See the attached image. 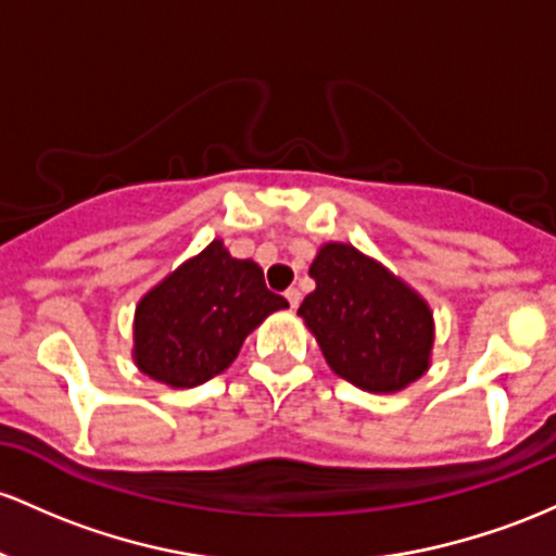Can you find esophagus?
<instances>
[{
  "label": "esophagus",
  "mask_w": 556,
  "mask_h": 556,
  "mask_svg": "<svg viewBox=\"0 0 556 556\" xmlns=\"http://www.w3.org/2000/svg\"><path fill=\"white\" fill-rule=\"evenodd\" d=\"M285 298H288L290 308H298V306H301V290H298V288H290L288 292H285Z\"/></svg>",
  "instance_id": "obj_1"
}]
</instances>
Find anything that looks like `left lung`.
Wrapping results in <instances>:
<instances>
[{"mask_svg":"<svg viewBox=\"0 0 556 556\" xmlns=\"http://www.w3.org/2000/svg\"><path fill=\"white\" fill-rule=\"evenodd\" d=\"M316 290L298 308L327 364L369 393H395L430 364L432 314L388 268L329 242L308 268Z\"/></svg>","mask_w":556,"mask_h":556,"instance_id":"1","label":"left lung"}]
</instances>
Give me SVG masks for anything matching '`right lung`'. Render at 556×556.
<instances>
[{"label": "right lung", "instance_id": "add662e5", "mask_svg": "<svg viewBox=\"0 0 556 556\" xmlns=\"http://www.w3.org/2000/svg\"><path fill=\"white\" fill-rule=\"evenodd\" d=\"M288 308L253 261L231 258L222 242L181 264L139 301L134 358L152 380L170 388L203 386L240 353L248 332Z\"/></svg>", "mask_w": 556, "mask_h": 556}]
</instances>
